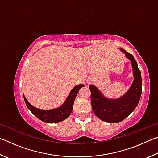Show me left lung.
I'll use <instances>...</instances> for the list:
<instances>
[{
    "label": "left lung",
    "mask_w": 158,
    "mask_h": 158,
    "mask_svg": "<svg viewBox=\"0 0 158 158\" xmlns=\"http://www.w3.org/2000/svg\"><path fill=\"white\" fill-rule=\"evenodd\" d=\"M132 63L134 81L130 89L122 98L109 100L102 95L97 88L89 85L90 102L93 111L98 118L108 123H119L123 121L137 107L141 95V76L137 61L133 56L123 49H121Z\"/></svg>",
    "instance_id": "obj_1"
}]
</instances>
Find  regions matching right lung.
<instances>
[{"label":"right lung","instance_id":"right-lung-1","mask_svg":"<svg viewBox=\"0 0 158 158\" xmlns=\"http://www.w3.org/2000/svg\"><path fill=\"white\" fill-rule=\"evenodd\" d=\"M84 86H85L84 84H79L74 87L71 90L70 93L69 94L68 98L66 99L63 105L60 106L59 108L52 109V110H42V109H37L28 102L24 95H23V98H24L26 105L29 110L37 118L41 120L43 122L48 123H55L64 121L69 116L72 111H73L74 102L77 93L81 89V88Z\"/></svg>","mask_w":158,"mask_h":158}]
</instances>
